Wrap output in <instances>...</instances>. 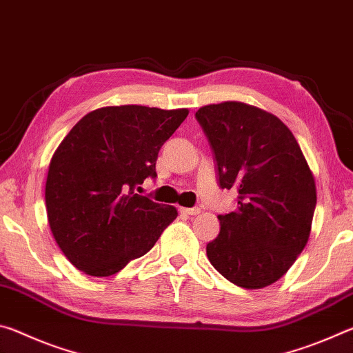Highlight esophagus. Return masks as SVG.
Segmentation results:
<instances>
[{
  "label": "esophagus",
  "instance_id": "34e87169",
  "mask_svg": "<svg viewBox=\"0 0 353 353\" xmlns=\"http://www.w3.org/2000/svg\"><path fill=\"white\" fill-rule=\"evenodd\" d=\"M181 213L190 214V216H194V214H199L201 213V208H198V207H191V208L181 207Z\"/></svg>",
  "mask_w": 353,
  "mask_h": 353
}]
</instances>
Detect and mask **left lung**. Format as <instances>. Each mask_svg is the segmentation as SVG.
<instances>
[{
	"instance_id": "1",
	"label": "left lung",
	"mask_w": 353,
	"mask_h": 353,
	"mask_svg": "<svg viewBox=\"0 0 353 353\" xmlns=\"http://www.w3.org/2000/svg\"><path fill=\"white\" fill-rule=\"evenodd\" d=\"M196 118L216 159L221 188L238 191L235 212L219 214L207 256L221 276L246 290L285 276L308 243L316 182L288 126L240 101L204 105Z\"/></svg>"
}]
</instances>
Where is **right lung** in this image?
Segmentation results:
<instances>
[{"instance_id":"1","label":"right lung","mask_w":353,"mask_h":353,"mask_svg":"<svg viewBox=\"0 0 353 353\" xmlns=\"http://www.w3.org/2000/svg\"><path fill=\"white\" fill-rule=\"evenodd\" d=\"M188 109L109 105L82 117L52 154L45 205L52 236L71 265L109 277L151 250L177 208L135 193L155 177L163 143Z\"/></svg>"}]
</instances>
